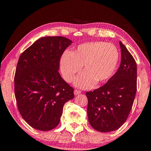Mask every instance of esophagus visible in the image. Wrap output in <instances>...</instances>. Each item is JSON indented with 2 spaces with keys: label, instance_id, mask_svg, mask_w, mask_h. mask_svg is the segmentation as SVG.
Here are the masks:
<instances>
[{
  "label": "esophagus",
  "instance_id": "esophagus-1",
  "mask_svg": "<svg viewBox=\"0 0 151 151\" xmlns=\"http://www.w3.org/2000/svg\"><path fill=\"white\" fill-rule=\"evenodd\" d=\"M80 93H81V91H80L77 89L74 90V95H75V96H78V95H79Z\"/></svg>",
  "mask_w": 151,
  "mask_h": 151
}]
</instances>
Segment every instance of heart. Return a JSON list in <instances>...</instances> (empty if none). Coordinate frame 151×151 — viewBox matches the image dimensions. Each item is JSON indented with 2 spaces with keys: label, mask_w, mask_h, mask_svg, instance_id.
<instances>
[{
  "label": "heart",
  "mask_w": 151,
  "mask_h": 151,
  "mask_svg": "<svg viewBox=\"0 0 151 151\" xmlns=\"http://www.w3.org/2000/svg\"><path fill=\"white\" fill-rule=\"evenodd\" d=\"M119 60L117 47L111 43L93 41L80 44L71 51H66L60 59V69L64 80L74 82L77 87L88 88L108 81L114 74Z\"/></svg>",
  "instance_id": "heart-1"
}]
</instances>
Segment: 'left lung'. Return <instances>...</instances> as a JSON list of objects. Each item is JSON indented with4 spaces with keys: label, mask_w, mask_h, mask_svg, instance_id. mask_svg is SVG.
I'll return each instance as SVG.
<instances>
[{
    "label": "left lung",
    "mask_w": 151,
    "mask_h": 151,
    "mask_svg": "<svg viewBox=\"0 0 151 151\" xmlns=\"http://www.w3.org/2000/svg\"><path fill=\"white\" fill-rule=\"evenodd\" d=\"M121 63L104 85L86 93L88 122L96 131L106 133L118 129L128 118L137 91V65L122 42Z\"/></svg>",
    "instance_id": "1"
}]
</instances>
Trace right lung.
I'll list each match as a JSON object with an SVG mask.
<instances>
[{
	"instance_id": "1",
	"label": "right lung",
	"mask_w": 151,
	"mask_h": 151,
	"mask_svg": "<svg viewBox=\"0 0 151 151\" xmlns=\"http://www.w3.org/2000/svg\"><path fill=\"white\" fill-rule=\"evenodd\" d=\"M72 41L43 37L22 53L14 76L18 111L27 123L46 131L59 124L63 106L74 98L73 88L60 75V59Z\"/></svg>"
}]
</instances>
